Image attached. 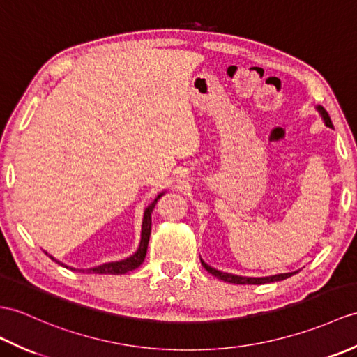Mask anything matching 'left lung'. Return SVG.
Listing matches in <instances>:
<instances>
[{"mask_svg": "<svg viewBox=\"0 0 357 357\" xmlns=\"http://www.w3.org/2000/svg\"><path fill=\"white\" fill-rule=\"evenodd\" d=\"M317 111L319 112L321 119L324 120L326 126L327 128H333V124H331V120L328 117L327 111L324 109L322 106H317ZM202 266L208 271L211 275H214L216 278L222 280V281H227V283H233V284H266V283H273V281H281V280H286L289 277H292L295 272H286V273H275V275H269V277H243V275H236V273H229V272H222L219 269H214L211 268L210 264H206L202 259H201Z\"/></svg>", "mask_w": 357, "mask_h": 357, "instance_id": "obj_1", "label": "left lung"}]
</instances>
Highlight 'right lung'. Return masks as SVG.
Segmentation results:
<instances>
[{
  "mask_svg": "<svg viewBox=\"0 0 357 357\" xmlns=\"http://www.w3.org/2000/svg\"><path fill=\"white\" fill-rule=\"evenodd\" d=\"M165 192L160 193L153 199V202L151 205L146 206L144 210V216H143V225H141V240H139V245H138V250L132 254L130 257L124 260H119V261H107L100 264V266H94V268H89V269H74L71 266H66V264L61 263L59 260H56L53 255H50L47 251H44L50 259L53 261L62 264L63 268H68L71 271H82L84 273H112V275H120V273H126L129 271H134L137 269L141 263L144 261L146 259V252H147V245H149V237H151V229H152V211L155 208L156 202H158V199L164 195Z\"/></svg>",
  "mask_w": 357,
  "mask_h": 357,
  "instance_id": "1",
  "label": "right lung"
}]
</instances>
